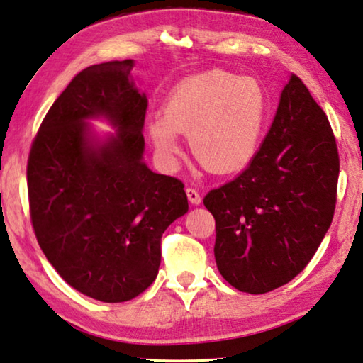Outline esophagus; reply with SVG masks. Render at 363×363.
Here are the masks:
<instances>
[{
  "label": "esophagus",
  "mask_w": 363,
  "mask_h": 363,
  "mask_svg": "<svg viewBox=\"0 0 363 363\" xmlns=\"http://www.w3.org/2000/svg\"><path fill=\"white\" fill-rule=\"evenodd\" d=\"M186 196H188V200H190L191 205H200L201 196H200V193H198V191L195 190V188L188 186V188H186Z\"/></svg>",
  "instance_id": "obj_1"
}]
</instances>
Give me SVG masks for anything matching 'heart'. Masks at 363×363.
<instances>
[{"instance_id":"1","label":"heart","mask_w":363,"mask_h":363,"mask_svg":"<svg viewBox=\"0 0 363 363\" xmlns=\"http://www.w3.org/2000/svg\"><path fill=\"white\" fill-rule=\"evenodd\" d=\"M266 117L267 94L257 79L211 69L185 79L168 94L162 118L150 123V137L163 157H173L177 133L188 135L201 167L231 173L255 157Z\"/></svg>"}]
</instances>
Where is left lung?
Masks as SVG:
<instances>
[{
  "label": "left lung",
  "mask_w": 363,
  "mask_h": 363,
  "mask_svg": "<svg viewBox=\"0 0 363 363\" xmlns=\"http://www.w3.org/2000/svg\"><path fill=\"white\" fill-rule=\"evenodd\" d=\"M339 168L329 118L292 74L259 152L203 200L216 266L233 287L264 294L309 264L334 218Z\"/></svg>",
  "instance_id": "obj_1"
}]
</instances>
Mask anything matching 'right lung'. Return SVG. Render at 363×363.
Instances as JSON below:
<instances>
[{"label":"right lung","instance_id":"right-lung-1","mask_svg":"<svg viewBox=\"0 0 363 363\" xmlns=\"http://www.w3.org/2000/svg\"><path fill=\"white\" fill-rule=\"evenodd\" d=\"M132 59L86 67L43 118L28 157L34 235L59 276L92 299L125 302L155 281L162 235L188 211L185 185L142 162L147 97ZM119 127L104 146L85 118Z\"/></svg>","mask_w":363,"mask_h":363}]
</instances>
